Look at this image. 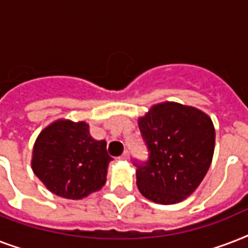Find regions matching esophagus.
Wrapping results in <instances>:
<instances>
[{
	"label": "esophagus",
	"instance_id": "34e87169",
	"mask_svg": "<svg viewBox=\"0 0 248 248\" xmlns=\"http://www.w3.org/2000/svg\"><path fill=\"white\" fill-rule=\"evenodd\" d=\"M128 157H130V153H128L127 151H124V155H121L120 158H121V159H128Z\"/></svg>",
	"mask_w": 248,
	"mask_h": 248
}]
</instances>
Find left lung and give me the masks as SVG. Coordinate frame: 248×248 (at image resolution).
<instances>
[{
	"instance_id": "left-lung-1",
	"label": "left lung",
	"mask_w": 248,
	"mask_h": 248,
	"mask_svg": "<svg viewBox=\"0 0 248 248\" xmlns=\"http://www.w3.org/2000/svg\"><path fill=\"white\" fill-rule=\"evenodd\" d=\"M149 158L136 165V185L149 201L175 204L196 190L214 157L215 127L194 107L173 101L153 105L138 121Z\"/></svg>"
}]
</instances>
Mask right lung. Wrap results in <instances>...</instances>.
Masks as SVG:
<instances>
[{"instance_id":"right-lung-1","label":"right lung","mask_w":248,"mask_h":248,"mask_svg":"<svg viewBox=\"0 0 248 248\" xmlns=\"http://www.w3.org/2000/svg\"><path fill=\"white\" fill-rule=\"evenodd\" d=\"M112 159L107 141L93 139L85 121L58 120L37 136L32 170L56 196L82 200L104 186Z\"/></svg>"}]
</instances>
